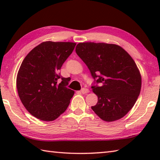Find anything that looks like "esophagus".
Returning a JSON list of instances; mask_svg holds the SVG:
<instances>
[{
  "instance_id": "34e87169",
  "label": "esophagus",
  "mask_w": 160,
  "mask_h": 160,
  "mask_svg": "<svg viewBox=\"0 0 160 160\" xmlns=\"http://www.w3.org/2000/svg\"><path fill=\"white\" fill-rule=\"evenodd\" d=\"M89 92H90V90H89L88 89H87V88H82V90H81V92H82V94H86V93H88Z\"/></svg>"
}]
</instances>
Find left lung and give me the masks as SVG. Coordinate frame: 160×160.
Listing matches in <instances>:
<instances>
[{
    "label": "left lung",
    "instance_id": "8db88e82",
    "mask_svg": "<svg viewBox=\"0 0 160 160\" xmlns=\"http://www.w3.org/2000/svg\"><path fill=\"white\" fill-rule=\"evenodd\" d=\"M75 51L96 83L91 88L98 101L92 109L108 122L123 118L134 106L141 89V76L133 59L112 44L79 43Z\"/></svg>",
    "mask_w": 160,
    "mask_h": 160
}]
</instances>
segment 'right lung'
Instances as JSON below:
<instances>
[{"label":"right lung","mask_w":160,"mask_h":160,"mask_svg":"<svg viewBox=\"0 0 160 160\" xmlns=\"http://www.w3.org/2000/svg\"><path fill=\"white\" fill-rule=\"evenodd\" d=\"M75 45L72 42H42L22 63L16 82L18 95L26 109L38 119L55 120L68 107L74 91L66 87L68 78L62 77L60 70Z\"/></svg>","instance_id":"add662e5"}]
</instances>
